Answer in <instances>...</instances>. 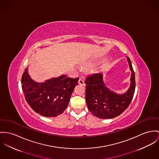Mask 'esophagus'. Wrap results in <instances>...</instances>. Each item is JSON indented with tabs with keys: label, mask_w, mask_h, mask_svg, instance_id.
<instances>
[{
	"label": "esophagus",
	"mask_w": 159,
	"mask_h": 159,
	"mask_svg": "<svg viewBox=\"0 0 159 159\" xmlns=\"http://www.w3.org/2000/svg\"><path fill=\"white\" fill-rule=\"evenodd\" d=\"M79 84L80 85H85V84L84 80L82 79H80L79 80Z\"/></svg>",
	"instance_id": "1"
}]
</instances>
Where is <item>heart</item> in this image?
I'll list each match as a JSON object with an SVG mask.
<instances>
[{
    "label": "heart",
    "mask_w": 159,
    "mask_h": 159,
    "mask_svg": "<svg viewBox=\"0 0 159 159\" xmlns=\"http://www.w3.org/2000/svg\"><path fill=\"white\" fill-rule=\"evenodd\" d=\"M95 64L94 63H88L87 64V65L88 66H94Z\"/></svg>",
    "instance_id": "heart-1"
}]
</instances>
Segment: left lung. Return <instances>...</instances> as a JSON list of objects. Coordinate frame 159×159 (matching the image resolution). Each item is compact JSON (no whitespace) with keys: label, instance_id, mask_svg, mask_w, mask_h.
Instances as JSON below:
<instances>
[{"label":"left lung","instance_id":"1","mask_svg":"<svg viewBox=\"0 0 159 159\" xmlns=\"http://www.w3.org/2000/svg\"><path fill=\"white\" fill-rule=\"evenodd\" d=\"M127 61L131 71V84L128 91L123 94H117L107 88L103 82L102 74H94L86 78V102L88 110L98 118H114L121 114L131 103L135 88V74L128 57Z\"/></svg>","mask_w":159,"mask_h":159}]
</instances>
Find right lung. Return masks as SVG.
<instances>
[{
    "instance_id": "add662e5",
    "label": "right lung",
    "mask_w": 159,
    "mask_h": 159,
    "mask_svg": "<svg viewBox=\"0 0 159 159\" xmlns=\"http://www.w3.org/2000/svg\"><path fill=\"white\" fill-rule=\"evenodd\" d=\"M79 79L63 74L39 83L31 78L27 67L21 81L25 98L31 108L41 116L54 117L67 108Z\"/></svg>"
}]
</instances>
